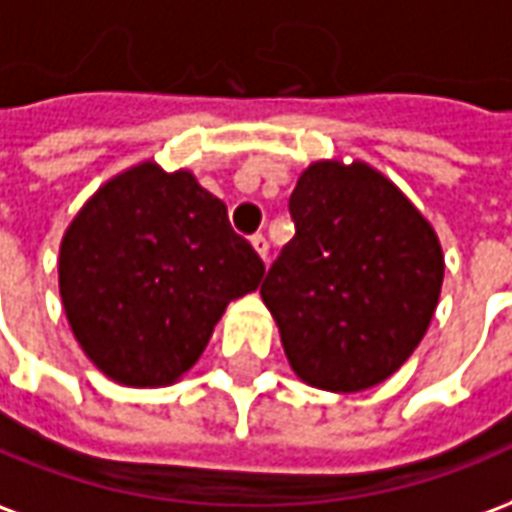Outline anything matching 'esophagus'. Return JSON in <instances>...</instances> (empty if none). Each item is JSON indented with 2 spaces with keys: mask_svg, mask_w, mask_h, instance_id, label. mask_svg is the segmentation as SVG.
<instances>
[{
  "mask_svg": "<svg viewBox=\"0 0 512 512\" xmlns=\"http://www.w3.org/2000/svg\"><path fill=\"white\" fill-rule=\"evenodd\" d=\"M252 246H255V252L260 255V260H266V257H268L266 235H252Z\"/></svg>",
  "mask_w": 512,
  "mask_h": 512,
  "instance_id": "1",
  "label": "esophagus"
}]
</instances>
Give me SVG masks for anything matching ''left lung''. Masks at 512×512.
<instances>
[{
    "label": "left lung",
    "mask_w": 512,
    "mask_h": 512,
    "mask_svg": "<svg viewBox=\"0 0 512 512\" xmlns=\"http://www.w3.org/2000/svg\"><path fill=\"white\" fill-rule=\"evenodd\" d=\"M296 235L260 296L293 374L357 393L396 374L430 327L443 285L432 224L363 160H316L291 194Z\"/></svg>",
    "instance_id": "obj_1"
}]
</instances>
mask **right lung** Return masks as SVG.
I'll return each instance as SVG.
<instances>
[{"label":"right lung","mask_w":512,"mask_h":512,"mask_svg":"<svg viewBox=\"0 0 512 512\" xmlns=\"http://www.w3.org/2000/svg\"><path fill=\"white\" fill-rule=\"evenodd\" d=\"M263 274L219 196L191 171L155 160L110 177L71 219L57 257L60 302L80 349L130 388L180 380L227 305Z\"/></svg>","instance_id":"add662e5"}]
</instances>
